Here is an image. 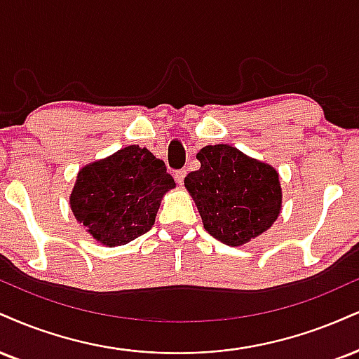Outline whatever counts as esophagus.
<instances>
[{"label": "esophagus", "instance_id": "34e87169", "mask_svg": "<svg viewBox=\"0 0 359 359\" xmlns=\"http://www.w3.org/2000/svg\"><path fill=\"white\" fill-rule=\"evenodd\" d=\"M185 175H187V170H185V168H180V170H175V172H174V177H175L177 184L182 185Z\"/></svg>", "mask_w": 359, "mask_h": 359}]
</instances>
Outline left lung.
<instances>
[{"label": "left lung", "instance_id": "8db88e82", "mask_svg": "<svg viewBox=\"0 0 359 359\" xmlns=\"http://www.w3.org/2000/svg\"><path fill=\"white\" fill-rule=\"evenodd\" d=\"M201 168L185 177L205 231L227 245H243L273 226L280 210L279 175L234 147L207 145Z\"/></svg>", "mask_w": 359, "mask_h": 359}]
</instances>
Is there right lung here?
<instances>
[{
  "instance_id": "add662e5",
  "label": "right lung",
  "mask_w": 359,
  "mask_h": 359,
  "mask_svg": "<svg viewBox=\"0 0 359 359\" xmlns=\"http://www.w3.org/2000/svg\"><path fill=\"white\" fill-rule=\"evenodd\" d=\"M174 187L163 161L130 145L81 168L70 205L98 243L114 248L149 232L163 194Z\"/></svg>"
}]
</instances>
